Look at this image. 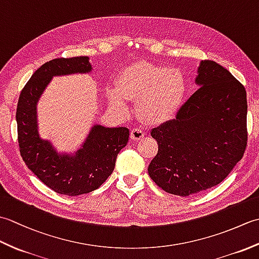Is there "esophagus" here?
<instances>
[{
	"label": "esophagus",
	"instance_id": "34e87169",
	"mask_svg": "<svg viewBox=\"0 0 259 259\" xmlns=\"http://www.w3.org/2000/svg\"><path fill=\"white\" fill-rule=\"evenodd\" d=\"M144 137H145V134H144V131H142L141 129L135 128V129L131 130V133H130L131 140L138 141V140H141L142 138H144Z\"/></svg>",
	"mask_w": 259,
	"mask_h": 259
}]
</instances>
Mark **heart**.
I'll return each instance as SVG.
<instances>
[{
	"label": "heart",
	"mask_w": 259,
	"mask_h": 259,
	"mask_svg": "<svg viewBox=\"0 0 259 259\" xmlns=\"http://www.w3.org/2000/svg\"><path fill=\"white\" fill-rule=\"evenodd\" d=\"M186 92L187 81L179 70L140 62L122 70L117 84L108 88V98L119 109L125 108L128 99L138 100L142 122L160 125L178 113Z\"/></svg>",
	"instance_id": "1"
}]
</instances>
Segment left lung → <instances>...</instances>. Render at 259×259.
Wrapping results in <instances>:
<instances>
[{"label":"left lung","instance_id":"1","mask_svg":"<svg viewBox=\"0 0 259 259\" xmlns=\"http://www.w3.org/2000/svg\"><path fill=\"white\" fill-rule=\"evenodd\" d=\"M195 83L199 89L176 118L151 130L158 153L148 172L161 189L181 197L221 184L247 144L244 85L210 60L200 61Z\"/></svg>","mask_w":259,"mask_h":259}]
</instances>
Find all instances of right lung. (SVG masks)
Masks as SVG:
<instances>
[{"instance_id":"1","label":"right lung","mask_w":259,"mask_h":259,"mask_svg":"<svg viewBox=\"0 0 259 259\" xmlns=\"http://www.w3.org/2000/svg\"><path fill=\"white\" fill-rule=\"evenodd\" d=\"M89 57L60 58L38 68L22 90L18 109V140L22 159L31 171L58 194L79 196L98 189L114 169L119 151L128 144L124 126H91L74 152H58L48 139L41 138L37 124V102L53 76L90 73Z\"/></svg>"}]
</instances>
